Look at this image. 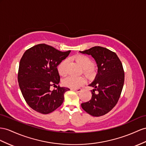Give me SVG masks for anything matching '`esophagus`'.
<instances>
[{
	"label": "esophagus",
	"instance_id": "34e87169",
	"mask_svg": "<svg viewBox=\"0 0 146 146\" xmlns=\"http://www.w3.org/2000/svg\"><path fill=\"white\" fill-rule=\"evenodd\" d=\"M72 90H73V91H76V92H81V91H82V89H81V88H78V89H73Z\"/></svg>",
	"mask_w": 146,
	"mask_h": 146
}]
</instances>
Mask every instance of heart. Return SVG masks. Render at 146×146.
Instances as JSON below:
<instances>
[{
  "label": "heart",
  "instance_id": "heart-1",
  "mask_svg": "<svg viewBox=\"0 0 146 146\" xmlns=\"http://www.w3.org/2000/svg\"><path fill=\"white\" fill-rule=\"evenodd\" d=\"M76 60L80 63L83 68V72L86 75L91 76L94 74V70L92 66V61L88 56L85 55H79L75 57ZM68 59L65 58L59 63L57 66L58 73L61 76H65L67 73V65L68 63ZM84 78L82 76L75 77L69 76L65 78L62 81L63 86L65 87L76 89L79 88L84 83Z\"/></svg>",
  "mask_w": 146,
  "mask_h": 146
}]
</instances>
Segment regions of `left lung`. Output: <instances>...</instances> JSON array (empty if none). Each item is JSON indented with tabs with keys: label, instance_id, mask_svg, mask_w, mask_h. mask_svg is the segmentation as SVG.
Instances as JSON below:
<instances>
[{
	"label": "left lung",
	"instance_id": "obj_1",
	"mask_svg": "<svg viewBox=\"0 0 146 146\" xmlns=\"http://www.w3.org/2000/svg\"><path fill=\"white\" fill-rule=\"evenodd\" d=\"M80 52L92 55L98 66V73L89 85L94 88L92 98L81 107L94 117L104 115L116 106L121 96L125 81L122 63L114 52L105 47L95 46Z\"/></svg>",
	"mask_w": 146,
	"mask_h": 146
}]
</instances>
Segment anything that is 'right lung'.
Segmentation results:
<instances>
[{"mask_svg":"<svg viewBox=\"0 0 146 146\" xmlns=\"http://www.w3.org/2000/svg\"><path fill=\"white\" fill-rule=\"evenodd\" d=\"M70 52H61L46 44L25 51L20 62L18 81L26 102L32 109L48 114L62 104L65 92L70 89L58 85L60 79L57 66ZM50 86L56 89L51 92Z\"/></svg>","mask_w":146,"mask_h":146,"instance_id":"1","label":"right lung"}]
</instances>
